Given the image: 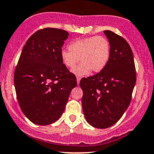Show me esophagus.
<instances>
[{"mask_svg":"<svg viewBox=\"0 0 154 154\" xmlns=\"http://www.w3.org/2000/svg\"><path fill=\"white\" fill-rule=\"evenodd\" d=\"M80 79H81V77H79V76H77V84H78V85H79V83H80Z\"/></svg>","mask_w":154,"mask_h":154,"instance_id":"esophagus-1","label":"esophagus"}]
</instances>
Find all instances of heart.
I'll use <instances>...</instances> for the list:
<instances>
[{"label":"heart","mask_w":154,"mask_h":154,"mask_svg":"<svg viewBox=\"0 0 154 154\" xmlns=\"http://www.w3.org/2000/svg\"><path fill=\"white\" fill-rule=\"evenodd\" d=\"M69 50L60 52L62 61L67 68H73L79 60L82 62L73 69L76 75H86L90 71L98 73L104 69L110 57L109 42L101 35L78 38L71 42Z\"/></svg>","instance_id":"1"}]
</instances>
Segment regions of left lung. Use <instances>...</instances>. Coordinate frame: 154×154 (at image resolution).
Here are the masks:
<instances>
[{
  "label": "left lung",
  "mask_w": 154,
  "mask_h": 154,
  "mask_svg": "<svg viewBox=\"0 0 154 154\" xmlns=\"http://www.w3.org/2000/svg\"><path fill=\"white\" fill-rule=\"evenodd\" d=\"M110 44V57L104 69L81 79L82 106L86 121L96 128L111 127L130 105L136 81L131 48L123 37L103 31Z\"/></svg>",
  "instance_id": "obj_1"
}]
</instances>
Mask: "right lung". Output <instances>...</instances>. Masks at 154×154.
I'll list each match as a JSON object with an SVG mask.
<instances>
[{"label":"right lung","mask_w":154,"mask_h":154,"mask_svg":"<svg viewBox=\"0 0 154 154\" xmlns=\"http://www.w3.org/2000/svg\"><path fill=\"white\" fill-rule=\"evenodd\" d=\"M68 32L41 29L26 42L14 74L16 97L26 117L35 125L58 120L77 79L62 61L60 52Z\"/></svg>","instance_id":"add662e5"}]
</instances>
